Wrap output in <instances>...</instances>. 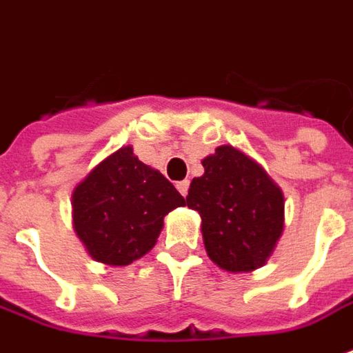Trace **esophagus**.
I'll list each match as a JSON object with an SVG mask.
<instances>
[{
    "mask_svg": "<svg viewBox=\"0 0 353 353\" xmlns=\"http://www.w3.org/2000/svg\"><path fill=\"white\" fill-rule=\"evenodd\" d=\"M176 187L179 193L183 194V196H187V191H189V181H187V179H183V181H177Z\"/></svg>",
    "mask_w": 353,
    "mask_h": 353,
    "instance_id": "1",
    "label": "esophagus"
}]
</instances>
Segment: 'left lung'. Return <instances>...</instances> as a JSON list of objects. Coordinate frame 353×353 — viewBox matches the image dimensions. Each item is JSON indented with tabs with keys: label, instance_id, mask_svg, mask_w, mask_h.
<instances>
[{
	"label": "left lung",
	"instance_id": "1",
	"mask_svg": "<svg viewBox=\"0 0 353 353\" xmlns=\"http://www.w3.org/2000/svg\"><path fill=\"white\" fill-rule=\"evenodd\" d=\"M187 206L201 214L210 260L231 273L262 268L283 233L285 196L268 172L245 152L221 145L202 160Z\"/></svg>",
	"mask_w": 353,
	"mask_h": 353
}]
</instances>
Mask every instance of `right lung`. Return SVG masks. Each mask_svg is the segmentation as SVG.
Instances as JSON below:
<instances>
[{
    "instance_id": "right-lung-1",
    "label": "right lung",
    "mask_w": 353,
    "mask_h": 353,
    "mask_svg": "<svg viewBox=\"0 0 353 353\" xmlns=\"http://www.w3.org/2000/svg\"><path fill=\"white\" fill-rule=\"evenodd\" d=\"M177 206L185 199L176 187L122 147L76 185L74 231L93 260L128 265L157 245L164 216Z\"/></svg>"
}]
</instances>
